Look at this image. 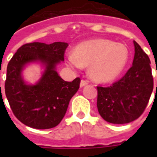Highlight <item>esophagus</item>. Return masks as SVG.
<instances>
[{"mask_svg": "<svg viewBox=\"0 0 157 157\" xmlns=\"http://www.w3.org/2000/svg\"><path fill=\"white\" fill-rule=\"evenodd\" d=\"M87 84H88V82H86L85 80H82V81H81V83H80V86H81V87H82V86L87 85Z\"/></svg>", "mask_w": 157, "mask_h": 157, "instance_id": "esophagus-1", "label": "esophagus"}]
</instances>
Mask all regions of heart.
<instances>
[{"instance_id": "b5f03b06", "label": "heart", "mask_w": 157, "mask_h": 157, "mask_svg": "<svg viewBox=\"0 0 157 157\" xmlns=\"http://www.w3.org/2000/svg\"><path fill=\"white\" fill-rule=\"evenodd\" d=\"M128 51L122 44L105 39L82 42L75 48V53L67 56L72 68L89 66V75L95 82H110L115 80L128 62Z\"/></svg>"}]
</instances>
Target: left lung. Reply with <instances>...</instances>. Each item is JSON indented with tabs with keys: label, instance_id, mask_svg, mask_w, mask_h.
<instances>
[{
	"label": "left lung",
	"instance_id": "left-lung-1",
	"mask_svg": "<svg viewBox=\"0 0 157 157\" xmlns=\"http://www.w3.org/2000/svg\"><path fill=\"white\" fill-rule=\"evenodd\" d=\"M134 45V60L126 74L109 87L98 86L99 114L111 124H123L137 119L145 111L153 91L151 60L135 41Z\"/></svg>",
	"mask_w": 157,
	"mask_h": 157
}]
</instances>
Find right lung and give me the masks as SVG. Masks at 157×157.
Returning <instances> with one entry per match:
<instances>
[{
	"instance_id": "add662e5",
	"label": "right lung",
	"mask_w": 157,
	"mask_h": 157,
	"mask_svg": "<svg viewBox=\"0 0 157 157\" xmlns=\"http://www.w3.org/2000/svg\"><path fill=\"white\" fill-rule=\"evenodd\" d=\"M67 46L63 42L26 44L9 61L6 96L16 118L27 126L38 129L57 126L65 116L70 100L78 91L81 79L65 82L56 71V65L64 61ZM36 61L45 65V72L35 85H28L21 77L22 70L27 63Z\"/></svg>"
}]
</instances>
